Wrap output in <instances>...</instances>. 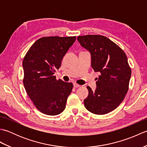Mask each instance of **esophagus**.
<instances>
[{
  "label": "esophagus",
  "instance_id": "esophagus-1",
  "mask_svg": "<svg viewBox=\"0 0 147 147\" xmlns=\"http://www.w3.org/2000/svg\"><path fill=\"white\" fill-rule=\"evenodd\" d=\"M73 86H74V88H78V87H80V86H81V85H78V84L76 83H73Z\"/></svg>",
  "mask_w": 147,
  "mask_h": 147
}]
</instances>
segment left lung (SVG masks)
I'll list each match as a JSON object with an SVG mask.
<instances>
[{
    "label": "left lung",
    "instance_id": "1",
    "mask_svg": "<svg viewBox=\"0 0 147 147\" xmlns=\"http://www.w3.org/2000/svg\"><path fill=\"white\" fill-rule=\"evenodd\" d=\"M77 39L91 53L93 70L100 73L95 91L87 86L88 96L84 104L93 114H107L118 107L128 91L131 69L127 56L120 47L105 36L88 35Z\"/></svg>",
    "mask_w": 147,
    "mask_h": 147
}]
</instances>
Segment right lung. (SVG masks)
I'll return each instance as SVG.
<instances>
[{"mask_svg": "<svg viewBox=\"0 0 147 147\" xmlns=\"http://www.w3.org/2000/svg\"><path fill=\"white\" fill-rule=\"evenodd\" d=\"M76 36H44L38 39L23 61V85L36 108L46 115L61 114L73 88L72 83L54 75Z\"/></svg>", "mask_w": 147, "mask_h": 147, "instance_id": "add662e5", "label": "right lung"}]
</instances>
